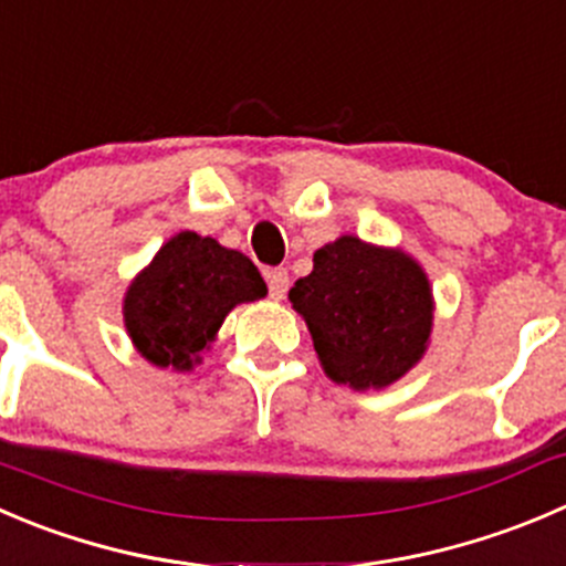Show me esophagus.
Masks as SVG:
<instances>
[{"label":"esophagus","instance_id":"obj_1","mask_svg":"<svg viewBox=\"0 0 566 566\" xmlns=\"http://www.w3.org/2000/svg\"><path fill=\"white\" fill-rule=\"evenodd\" d=\"M265 279H268V290H271V298L282 301L284 293H287V287H290L287 271H284V268H273V271L265 273Z\"/></svg>","mask_w":566,"mask_h":566}]
</instances>
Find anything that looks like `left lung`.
I'll return each mask as SVG.
<instances>
[{"label":"left lung","instance_id":"left-lung-1","mask_svg":"<svg viewBox=\"0 0 566 566\" xmlns=\"http://www.w3.org/2000/svg\"><path fill=\"white\" fill-rule=\"evenodd\" d=\"M323 373L356 392L387 389L426 356L434 328L429 273L403 249L343 234L290 287Z\"/></svg>","mask_w":566,"mask_h":566}]
</instances>
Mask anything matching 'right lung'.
I'll list each match as a JSON object with an SVG mask.
<instances>
[{
	"instance_id": "right-lung-1",
	"label": "right lung",
	"mask_w": 566,
	"mask_h": 566,
	"mask_svg": "<svg viewBox=\"0 0 566 566\" xmlns=\"http://www.w3.org/2000/svg\"><path fill=\"white\" fill-rule=\"evenodd\" d=\"M268 295L254 262L216 238L179 232L124 293V328L149 365L190 373L229 312Z\"/></svg>"
}]
</instances>
